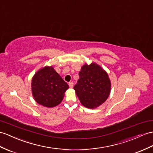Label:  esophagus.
<instances>
[{
	"label": "esophagus",
	"instance_id": "1",
	"mask_svg": "<svg viewBox=\"0 0 153 153\" xmlns=\"http://www.w3.org/2000/svg\"><path fill=\"white\" fill-rule=\"evenodd\" d=\"M69 85L70 88H73V82H70L69 83Z\"/></svg>",
	"mask_w": 153,
	"mask_h": 153
}]
</instances>
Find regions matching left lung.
Masks as SVG:
<instances>
[{"instance_id":"left-lung-1","label":"left lung","mask_w":153,"mask_h":153,"mask_svg":"<svg viewBox=\"0 0 153 153\" xmlns=\"http://www.w3.org/2000/svg\"><path fill=\"white\" fill-rule=\"evenodd\" d=\"M79 76L74 89L82 105L90 109L102 105L111 91V82L106 71L95 62L85 64L82 66Z\"/></svg>"}]
</instances>
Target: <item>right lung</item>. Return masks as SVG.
I'll return each instance as SVG.
<instances>
[{"instance_id": "1", "label": "right lung", "mask_w": 153, "mask_h": 153, "mask_svg": "<svg viewBox=\"0 0 153 153\" xmlns=\"http://www.w3.org/2000/svg\"><path fill=\"white\" fill-rule=\"evenodd\" d=\"M33 97L39 105L53 108L60 103L69 85L53 66L39 69L32 79Z\"/></svg>"}]
</instances>
